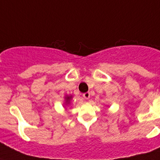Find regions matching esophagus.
<instances>
[{
	"label": "esophagus",
	"instance_id": "obj_1",
	"mask_svg": "<svg viewBox=\"0 0 160 160\" xmlns=\"http://www.w3.org/2000/svg\"><path fill=\"white\" fill-rule=\"evenodd\" d=\"M83 98H84V99H88L90 98V93L88 92H84V93H83Z\"/></svg>",
	"mask_w": 160,
	"mask_h": 160
}]
</instances>
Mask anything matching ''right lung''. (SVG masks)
<instances>
[{
  "instance_id": "right-lung-1",
  "label": "right lung",
  "mask_w": 160,
  "mask_h": 160,
  "mask_svg": "<svg viewBox=\"0 0 160 160\" xmlns=\"http://www.w3.org/2000/svg\"><path fill=\"white\" fill-rule=\"evenodd\" d=\"M65 99H66V105H67V104H69L70 101H71V99H72V96H67L65 98Z\"/></svg>"
}]
</instances>
